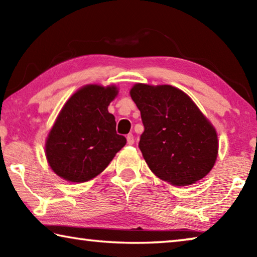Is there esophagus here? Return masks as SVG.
Segmentation results:
<instances>
[{"label":"esophagus","instance_id":"1","mask_svg":"<svg viewBox=\"0 0 257 257\" xmlns=\"http://www.w3.org/2000/svg\"><path fill=\"white\" fill-rule=\"evenodd\" d=\"M134 142H135V139H134V135L133 134H129V135H127V143L129 145H133L134 144Z\"/></svg>","mask_w":257,"mask_h":257}]
</instances>
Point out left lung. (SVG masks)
<instances>
[{"instance_id": "obj_1", "label": "left lung", "mask_w": 257, "mask_h": 257, "mask_svg": "<svg viewBox=\"0 0 257 257\" xmlns=\"http://www.w3.org/2000/svg\"><path fill=\"white\" fill-rule=\"evenodd\" d=\"M130 96L141 111L139 149L156 176L175 186L201 180L217 156V136L188 95L170 85L136 84Z\"/></svg>"}]
</instances>
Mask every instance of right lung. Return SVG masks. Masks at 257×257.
I'll list each match as a JSON object with an SVG mask.
<instances>
[{"label":"right lung","instance_id":"right-lung-1","mask_svg":"<svg viewBox=\"0 0 257 257\" xmlns=\"http://www.w3.org/2000/svg\"><path fill=\"white\" fill-rule=\"evenodd\" d=\"M115 87H82L64 104L46 141V158L56 175L84 182L99 175L127 139L116 134V123L107 106Z\"/></svg>","mask_w":257,"mask_h":257}]
</instances>
